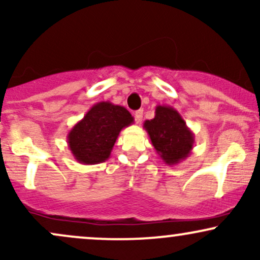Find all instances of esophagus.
<instances>
[{"label":"esophagus","mask_w":260,"mask_h":260,"mask_svg":"<svg viewBox=\"0 0 260 260\" xmlns=\"http://www.w3.org/2000/svg\"><path fill=\"white\" fill-rule=\"evenodd\" d=\"M143 118V110H138V111L134 112V120H136L137 123H140Z\"/></svg>","instance_id":"1"}]
</instances>
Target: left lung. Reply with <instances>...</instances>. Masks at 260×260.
Wrapping results in <instances>:
<instances>
[{
    "label": "left lung",
    "instance_id": "obj_1",
    "mask_svg": "<svg viewBox=\"0 0 260 260\" xmlns=\"http://www.w3.org/2000/svg\"><path fill=\"white\" fill-rule=\"evenodd\" d=\"M143 127L157 155L168 165H177L192 153L194 133L172 106L157 105L155 107V117L145 121Z\"/></svg>",
    "mask_w": 260,
    "mask_h": 260
}]
</instances>
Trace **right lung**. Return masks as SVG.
Here are the masks:
<instances>
[{
    "instance_id": "1",
    "label": "right lung",
    "mask_w": 260,
    "mask_h": 260,
    "mask_svg": "<svg viewBox=\"0 0 260 260\" xmlns=\"http://www.w3.org/2000/svg\"><path fill=\"white\" fill-rule=\"evenodd\" d=\"M133 122V116L123 106L100 101L68 132V148L79 164L104 162L111 155L121 131Z\"/></svg>"
}]
</instances>
